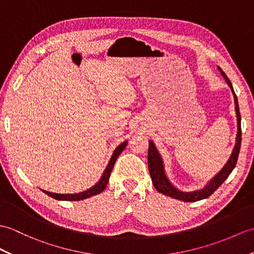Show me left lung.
I'll list each match as a JSON object with an SVG mask.
<instances>
[{
  "instance_id": "left-lung-1",
  "label": "left lung",
  "mask_w": 254,
  "mask_h": 254,
  "mask_svg": "<svg viewBox=\"0 0 254 254\" xmlns=\"http://www.w3.org/2000/svg\"><path fill=\"white\" fill-rule=\"evenodd\" d=\"M219 70L221 71L223 78L225 79L226 83L228 86L231 87L232 93L234 95V100H235V109H236V116H237V136H236V144L233 149V152L231 155V158L228 159V161L226 162L224 168L217 173L213 179L208 182V184L205 185L202 190H193V191H182L178 188L174 187L168 179V176L166 174V171H164V166H163V161L162 158L159 154V151L157 150L156 146L154 144V141L149 140V148H148V169H149V173L151 176V181L152 184H154L156 190L161 192L166 196H169L171 198L174 199H179L182 200V201L185 202H194L198 201V200L205 199L210 197L212 193H213L217 188H219L224 181H225L229 174L232 173V171L236 167V163H237L238 160V156H239V151H240V145H241V126H240V113H239V106H238V100L237 96H236L235 91L232 85V82L229 81L227 78V75L225 72L220 68Z\"/></svg>"
}]
</instances>
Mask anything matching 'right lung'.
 Returning a JSON list of instances; mask_svg holds the SVG:
<instances>
[{"label":"right lung","instance_id":"add662e5","mask_svg":"<svg viewBox=\"0 0 254 254\" xmlns=\"http://www.w3.org/2000/svg\"><path fill=\"white\" fill-rule=\"evenodd\" d=\"M127 145V141L126 140L117 147L116 150L114 151L113 156H111V158H110L107 168H106L105 171H104L102 178H100V180L93 187H91L90 190H84L82 192H78V193H55V192H50V191H46V190H43V191L47 194V196H50V197L57 199V200H64V201H79V200H83V199L90 198L92 196H95V194L100 193L105 190L106 186H107V184H108L110 173L114 169L117 158L119 157V155L123 151V149L126 148Z\"/></svg>","mask_w":254,"mask_h":254}]
</instances>
